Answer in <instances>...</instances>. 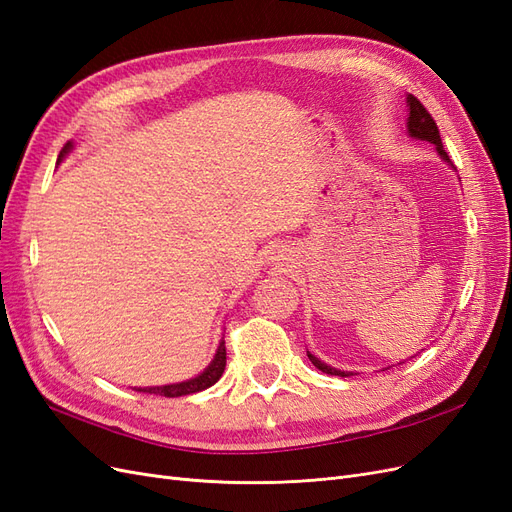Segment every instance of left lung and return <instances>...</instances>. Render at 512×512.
Here are the masks:
<instances>
[{
  "label": "left lung",
  "mask_w": 512,
  "mask_h": 512,
  "mask_svg": "<svg viewBox=\"0 0 512 512\" xmlns=\"http://www.w3.org/2000/svg\"><path fill=\"white\" fill-rule=\"evenodd\" d=\"M408 106H410V117H408V132H410V136L421 138V141H429V143L436 145L440 156L448 162V153L442 147V138H440V132H438V126H436V119L429 115V111L421 104V100L414 98L412 94L408 96ZM307 356H309V361H312L320 371H324V374L342 376V378L350 376L348 371H339L335 367H329L327 363H322L320 359H316L312 352H307Z\"/></svg>",
  "instance_id": "obj_1"
}]
</instances>
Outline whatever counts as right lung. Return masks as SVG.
<instances>
[{
	"label": "right lung",
	"mask_w": 512,
	"mask_h": 512,
	"mask_svg": "<svg viewBox=\"0 0 512 512\" xmlns=\"http://www.w3.org/2000/svg\"><path fill=\"white\" fill-rule=\"evenodd\" d=\"M72 149V143H66V147L61 149L59 153V160L66 156V153ZM224 367H226V346L224 342L218 348V354H215L213 363L203 371V374L192 378V380H185L179 384H166V386H151V389H134V391H143V393H151V395H164V397H183V395H192L198 391H205L209 386H213L218 382L224 374Z\"/></svg>",
	"instance_id": "obj_1"
}]
</instances>
